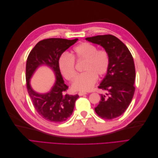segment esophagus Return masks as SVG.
Instances as JSON below:
<instances>
[{
  "label": "esophagus",
  "instance_id": "obj_1",
  "mask_svg": "<svg viewBox=\"0 0 158 158\" xmlns=\"http://www.w3.org/2000/svg\"><path fill=\"white\" fill-rule=\"evenodd\" d=\"M87 94V93H85L84 92H78V95H80V96H82V95H85Z\"/></svg>",
  "mask_w": 158,
  "mask_h": 158
}]
</instances>
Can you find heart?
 Wrapping results in <instances>:
<instances>
[{"instance_id":"obj_1","label":"heart","mask_w":158,"mask_h":158,"mask_svg":"<svg viewBox=\"0 0 158 158\" xmlns=\"http://www.w3.org/2000/svg\"><path fill=\"white\" fill-rule=\"evenodd\" d=\"M75 59L79 61L85 60L83 70L84 73L76 76L72 87L74 90L87 92L96 83L98 76L106 75L110 66L108 52L104 49H98L95 45L83 42L76 46L73 55L62 54L58 61L61 74L69 81L73 80L76 74Z\"/></svg>"}]
</instances>
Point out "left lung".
<instances>
[{
    "instance_id": "left-lung-1",
    "label": "left lung",
    "mask_w": 158,
    "mask_h": 158,
    "mask_svg": "<svg viewBox=\"0 0 158 158\" xmlns=\"http://www.w3.org/2000/svg\"><path fill=\"white\" fill-rule=\"evenodd\" d=\"M85 40L102 46L109 55V70L98 86L106 94L101 95L95 111L101 118L111 120L126 111L135 94L136 71L133 57L127 47L114 35H97L86 37Z\"/></svg>"
}]
</instances>
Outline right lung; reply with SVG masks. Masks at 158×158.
I'll use <instances>...</instances> for the list:
<instances>
[{
  "label": "right lung",
  "mask_w": 158,
  "mask_h": 158,
  "mask_svg": "<svg viewBox=\"0 0 158 158\" xmlns=\"http://www.w3.org/2000/svg\"><path fill=\"white\" fill-rule=\"evenodd\" d=\"M78 39L68 40L62 38H49L39 41L27 56L26 67V86L37 112L45 120L61 123L67 120L73 112L78 95L66 94L69 87L64 83L58 61L64 51L74 44ZM49 65L55 72L56 82L51 92L45 94L34 92L31 88L29 80L38 66Z\"/></svg>",
  "instance_id": "obj_1"
}]
</instances>
